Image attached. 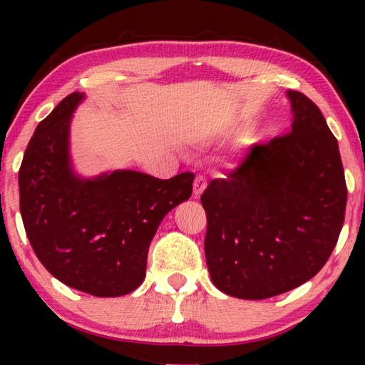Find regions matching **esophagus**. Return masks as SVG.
Instances as JSON below:
<instances>
[{
  "label": "esophagus",
  "instance_id": "34e87169",
  "mask_svg": "<svg viewBox=\"0 0 365 365\" xmlns=\"http://www.w3.org/2000/svg\"><path fill=\"white\" fill-rule=\"evenodd\" d=\"M207 182H206V178L204 176H196V179H194V196L199 197L201 194L204 192V189H206Z\"/></svg>",
  "mask_w": 365,
  "mask_h": 365
}]
</instances>
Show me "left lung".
<instances>
[{"instance_id": "obj_1", "label": "left lung", "mask_w": 365, "mask_h": 365, "mask_svg": "<svg viewBox=\"0 0 365 365\" xmlns=\"http://www.w3.org/2000/svg\"><path fill=\"white\" fill-rule=\"evenodd\" d=\"M286 94L291 133L254 144L241 166L201 196L209 276L237 299H267L307 282L327 262L344 224L337 139L311 99Z\"/></svg>"}]
</instances>
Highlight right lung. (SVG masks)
Wrapping results in <instances>:
<instances>
[{
    "label": "right lung",
    "instance_id": "add662e5",
    "mask_svg": "<svg viewBox=\"0 0 365 365\" xmlns=\"http://www.w3.org/2000/svg\"><path fill=\"white\" fill-rule=\"evenodd\" d=\"M86 98L73 93L38 124L19 168V209L39 261L58 281L98 297L133 292L164 216L191 197L192 173L171 179L118 169L74 171L69 131Z\"/></svg>",
    "mask_w": 365,
    "mask_h": 365
}]
</instances>
